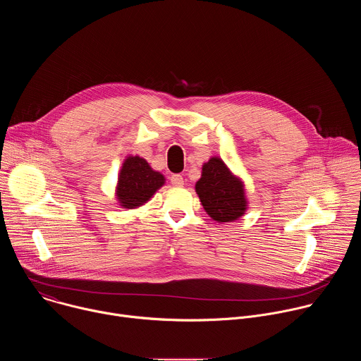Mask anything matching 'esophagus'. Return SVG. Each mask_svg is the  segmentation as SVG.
Returning a JSON list of instances; mask_svg holds the SVG:
<instances>
[{
  "label": "esophagus",
  "instance_id": "1",
  "mask_svg": "<svg viewBox=\"0 0 361 361\" xmlns=\"http://www.w3.org/2000/svg\"><path fill=\"white\" fill-rule=\"evenodd\" d=\"M170 180H171V184L176 185V187H183L184 185V178L180 174H173Z\"/></svg>",
  "mask_w": 361,
  "mask_h": 361
}]
</instances>
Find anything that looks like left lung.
<instances>
[{
	"label": "left lung",
	"instance_id": "1",
	"mask_svg": "<svg viewBox=\"0 0 361 361\" xmlns=\"http://www.w3.org/2000/svg\"><path fill=\"white\" fill-rule=\"evenodd\" d=\"M195 192L205 213L221 224L238 220L248 209L244 181L216 156L202 164Z\"/></svg>",
	"mask_w": 361,
	"mask_h": 361
}]
</instances>
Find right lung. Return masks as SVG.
Wrapping results in <instances>:
<instances>
[{"label": "right lung", "mask_w": 361, "mask_h": 361, "mask_svg": "<svg viewBox=\"0 0 361 361\" xmlns=\"http://www.w3.org/2000/svg\"><path fill=\"white\" fill-rule=\"evenodd\" d=\"M166 184V177L152 170L140 156H128L121 164L116 185V198L123 209L141 207Z\"/></svg>", "instance_id": "obj_1"}]
</instances>
